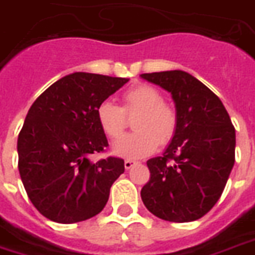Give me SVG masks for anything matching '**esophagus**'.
Masks as SVG:
<instances>
[{"label": "esophagus", "mask_w": 255, "mask_h": 255, "mask_svg": "<svg viewBox=\"0 0 255 255\" xmlns=\"http://www.w3.org/2000/svg\"><path fill=\"white\" fill-rule=\"evenodd\" d=\"M134 166H135V161L125 160V168H126V170H130V168H133Z\"/></svg>", "instance_id": "esophagus-1"}]
</instances>
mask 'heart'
<instances>
[{
    "mask_svg": "<svg viewBox=\"0 0 255 255\" xmlns=\"http://www.w3.org/2000/svg\"><path fill=\"white\" fill-rule=\"evenodd\" d=\"M137 115L135 133L115 141L113 153L128 160H135L155 152L175 135L178 115L171 106L163 103L161 94L150 85H137L122 95V107L111 100L102 102L96 109L100 129L110 138H118L128 124L126 115Z\"/></svg>",
    "mask_w": 255,
    "mask_h": 255,
    "instance_id": "1",
    "label": "heart"
}]
</instances>
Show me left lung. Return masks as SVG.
<instances>
[{"instance_id": "8db88e82", "label": "left lung", "mask_w": 255, "mask_h": 255, "mask_svg": "<svg viewBox=\"0 0 255 255\" xmlns=\"http://www.w3.org/2000/svg\"><path fill=\"white\" fill-rule=\"evenodd\" d=\"M170 92L178 128L163 155L146 161V209L174 223L198 220L219 201L235 163V128L222 100L183 70L141 74Z\"/></svg>"}]
</instances>
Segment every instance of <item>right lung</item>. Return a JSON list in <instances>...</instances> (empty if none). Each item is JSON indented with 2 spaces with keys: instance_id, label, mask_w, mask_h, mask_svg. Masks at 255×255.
Wrapping results in <instances>:
<instances>
[{
  "instance_id": "obj_1",
  "label": "right lung",
  "mask_w": 255,
  "mask_h": 255,
  "mask_svg": "<svg viewBox=\"0 0 255 255\" xmlns=\"http://www.w3.org/2000/svg\"><path fill=\"white\" fill-rule=\"evenodd\" d=\"M128 81L70 73L50 85L28 110L17 138L18 171L29 200L44 217L70 224L103 211L125 163L118 157L89 159L109 145L96 109Z\"/></svg>"
}]
</instances>
